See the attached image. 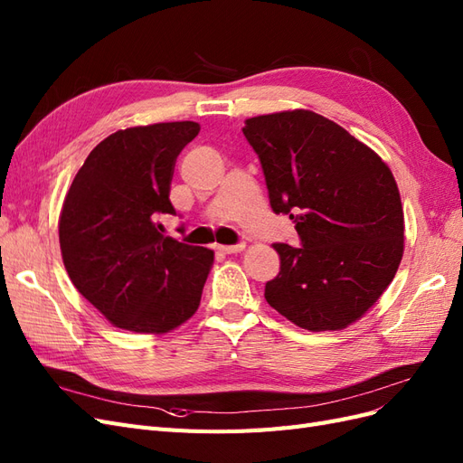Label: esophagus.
<instances>
[{
    "label": "esophagus",
    "instance_id": "obj_1",
    "mask_svg": "<svg viewBox=\"0 0 463 463\" xmlns=\"http://www.w3.org/2000/svg\"><path fill=\"white\" fill-rule=\"evenodd\" d=\"M223 255H233V253H241L245 249V243H237V245H222L218 247Z\"/></svg>",
    "mask_w": 463,
    "mask_h": 463
}]
</instances>
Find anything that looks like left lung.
<instances>
[{"label": "left lung", "mask_w": 463, "mask_h": 463, "mask_svg": "<svg viewBox=\"0 0 463 463\" xmlns=\"http://www.w3.org/2000/svg\"><path fill=\"white\" fill-rule=\"evenodd\" d=\"M276 214L303 247L274 243L279 274L264 288L272 309L311 330H342L381 299L403 257V208L386 162L311 109L245 119Z\"/></svg>", "instance_id": "1"}]
</instances>
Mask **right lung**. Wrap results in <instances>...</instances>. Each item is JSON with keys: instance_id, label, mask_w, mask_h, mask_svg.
Here are the masks:
<instances>
[{"instance_id": "add662e5", "label": "right lung", "mask_w": 463, "mask_h": 463, "mask_svg": "<svg viewBox=\"0 0 463 463\" xmlns=\"http://www.w3.org/2000/svg\"><path fill=\"white\" fill-rule=\"evenodd\" d=\"M194 121L138 125L96 145L69 187L60 247L73 286L111 325L165 334L199 309L214 250L160 233L179 152Z\"/></svg>"}]
</instances>
